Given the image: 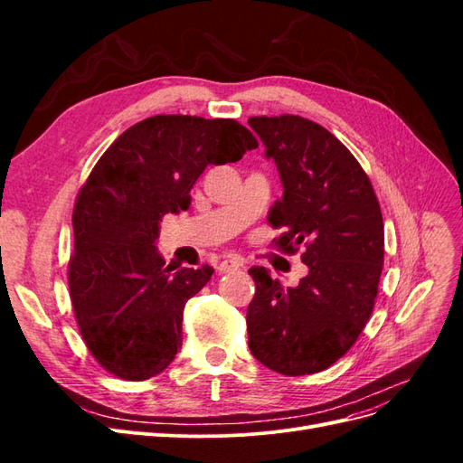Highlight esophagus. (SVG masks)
<instances>
[{"label": "esophagus", "instance_id": "obj_1", "mask_svg": "<svg viewBox=\"0 0 463 463\" xmlns=\"http://www.w3.org/2000/svg\"><path fill=\"white\" fill-rule=\"evenodd\" d=\"M241 266V262L237 259H223L220 264H218V272L220 274H228V272H233Z\"/></svg>", "mask_w": 463, "mask_h": 463}]
</instances>
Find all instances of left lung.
<instances>
[{"instance_id":"8db88e82","label":"left lung","mask_w":463,"mask_h":463,"mask_svg":"<svg viewBox=\"0 0 463 463\" xmlns=\"http://www.w3.org/2000/svg\"><path fill=\"white\" fill-rule=\"evenodd\" d=\"M276 162L284 197L269 222L286 232L272 241L309 274L282 288L253 266L247 309L249 347L264 367L301 376L328 369L349 352L373 313L384 262L381 204L365 170L322 125L299 116L250 118Z\"/></svg>"}]
</instances>
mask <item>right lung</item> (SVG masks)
Returning <instances> with one entry per match:
<instances>
[{
    "label": "right lung",
    "instance_id": "1",
    "mask_svg": "<svg viewBox=\"0 0 463 463\" xmlns=\"http://www.w3.org/2000/svg\"><path fill=\"white\" fill-rule=\"evenodd\" d=\"M257 146L235 119L154 116L121 133L92 167L73 210L69 293L82 340L108 373L146 381L174 361L185 303L214 269L165 264L160 222L189 208L206 165Z\"/></svg>",
    "mask_w": 463,
    "mask_h": 463
}]
</instances>
